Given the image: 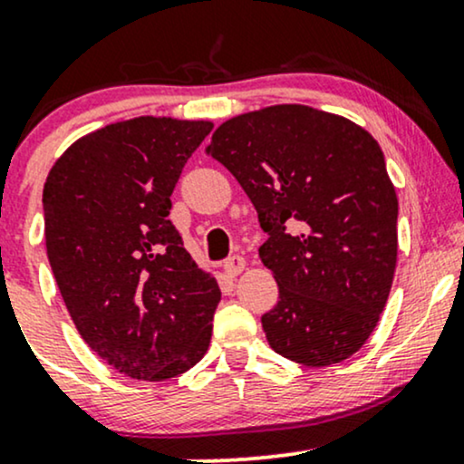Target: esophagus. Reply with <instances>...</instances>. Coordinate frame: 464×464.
Instances as JSON below:
<instances>
[{
    "mask_svg": "<svg viewBox=\"0 0 464 464\" xmlns=\"http://www.w3.org/2000/svg\"><path fill=\"white\" fill-rule=\"evenodd\" d=\"M244 268H246V259L237 257V255H236V257H228L225 262V273L228 276H237Z\"/></svg>",
    "mask_w": 464,
    "mask_h": 464,
    "instance_id": "1",
    "label": "esophagus"
}]
</instances>
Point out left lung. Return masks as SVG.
Returning <instances> with one entry per match:
<instances>
[{
    "mask_svg": "<svg viewBox=\"0 0 464 464\" xmlns=\"http://www.w3.org/2000/svg\"><path fill=\"white\" fill-rule=\"evenodd\" d=\"M257 209L279 285L268 344L303 366L351 358L380 323L397 266V191L371 132L305 104L227 120L207 148Z\"/></svg>",
    "mask_w": 464,
    "mask_h": 464,
    "instance_id": "1",
    "label": "left lung"
}]
</instances>
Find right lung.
<instances>
[{
	"instance_id": "add662e5",
	"label": "right lung",
	"mask_w": 464,
	"mask_h": 464,
	"mask_svg": "<svg viewBox=\"0 0 464 464\" xmlns=\"http://www.w3.org/2000/svg\"><path fill=\"white\" fill-rule=\"evenodd\" d=\"M211 129L177 117L117 121L73 141L47 174L45 246L69 316L132 380L177 377L209 349L220 287L168 216Z\"/></svg>"
}]
</instances>
